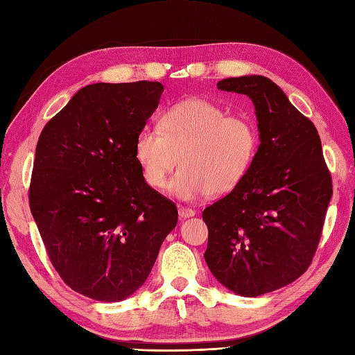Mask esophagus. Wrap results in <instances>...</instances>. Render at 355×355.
I'll list each match as a JSON object with an SVG mask.
<instances>
[{
  "label": "esophagus",
  "instance_id": "obj_1",
  "mask_svg": "<svg viewBox=\"0 0 355 355\" xmlns=\"http://www.w3.org/2000/svg\"><path fill=\"white\" fill-rule=\"evenodd\" d=\"M179 217L180 218H189V217H194L196 211L191 209V207H185V206H179Z\"/></svg>",
  "mask_w": 355,
  "mask_h": 355
}]
</instances>
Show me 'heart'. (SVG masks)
Here are the masks:
<instances>
[{"mask_svg": "<svg viewBox=\"0 0 355 355\" xmlns=\"http://www.w3.org/2000/svg\"><path fill=\"white\" fill-rule=\"evenodd\" d=\"M259 132L248 117L227 114L218 103L189 98L171 105L161 117V129L144 126L135 138V157L144 182L153 189L166 185L182 200L209 193L223 194L245 176L257 153Z\"/></svg>", "mask_w": 355, "mask_h": 355, "instance_id": "1", "label": "heart"}]
</instances>
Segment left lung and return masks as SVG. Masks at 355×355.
<instances>
[{"label": "left lung", "instance_id": "left-lung-1", "mask_svg": "<svg viewBox=\"0 0 355 355\" xmlns=\"http://www.w3.org/2000/svg\"><path fill=\"white\" fill-rule=\"evenodd\" d=\"M217 87L253 101L261 144L245 176L205 207V261L227 289L257 297L307 271L333 194L321 138L270 78H227Z\"/></svg>", "mask_w": 355, "mask_h": 355}]
</instances>
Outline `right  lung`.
Here are the masks:
<instances>
[{
  "label": "right lung",
  "instance_id": "1",
  "mask_svg": "<svg viewBox=\"0 0 355 355\" xmlns=\"http://www.w3.org/2000/svg\"><path fill=\"white\" fill-rule=\"evenodd\" d=\"M162 92L157 81L92 84L42 129L30 209L51 263L84 297L132 295L176 227V205L144 182L135 157Z\"/></svg>",
  "mask_w": 355,
  "mask_h": 355
}]
</instances>
